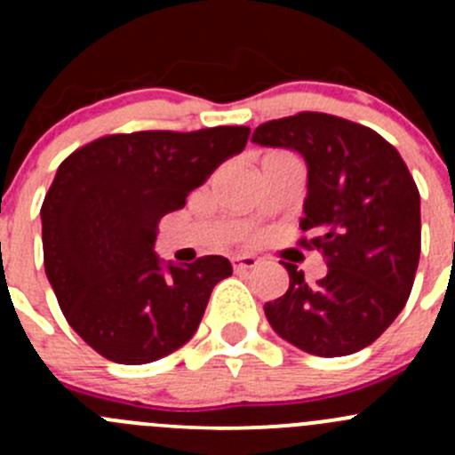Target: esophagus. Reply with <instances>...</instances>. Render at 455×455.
<instances>
[{"instance_id":"34e87169","label":"esophagus","mask_w":455,"mask_h":455,"mask_svg":"<svg viewBox=\"0 0 455 455\" xmlns=\"http://www.w3.org/2000/svg\"><path fill=\"white\" fill-rule=\"evenodd\" d=\"M231 264H233V268L237 270V273H242V270L255 268V266L259 264V259H257L255 255H235L231 259Z\"/></svg>"}]
</instances>
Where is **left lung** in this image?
Returning <instances> with one entry per match:
<instances>
[{
    "label": "left lung",
    "instance_id": "1",
    "mask_svg": "<svg viewBox=\"0 0 455 455\" xmlns=\"http://www.w3.org/2000/svg\"><path fill=\"white\" fill-rule=\"evenodd\" d=\"M251 140L304 158L308 194L299 227L315 233L310 244L328 261L315 286L295 264L282 261L291 286L266 301V319L308 355L363 350L405 308L414 286L420 196L410 169L374 130L321 112L264 123Z\"/></svg>",
    "mask_w": 455,
    "mask_h": 455
}]
</instances>
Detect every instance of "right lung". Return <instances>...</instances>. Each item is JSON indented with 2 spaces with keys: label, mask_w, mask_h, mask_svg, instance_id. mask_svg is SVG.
<instances>
[{
  "label": "right lung",
  "mask_w": 455,
  "mask_h": 455,
  "mask_svg": "<svg viewBox=\"0 0 455 455\" xmlns=\"http://www.w3.org/2000/svg\"><path fill=\"white\" fill-rule=\"evenodd\" d=\"M249 134L227 125L114 134L59 164L41 206L45 275L68 323L100 356L151 363L194 337L233 266L222 255L163 261L156 224L240 154Z\"/></svg>",
  "instance_id": "1"
}]
</instances>
